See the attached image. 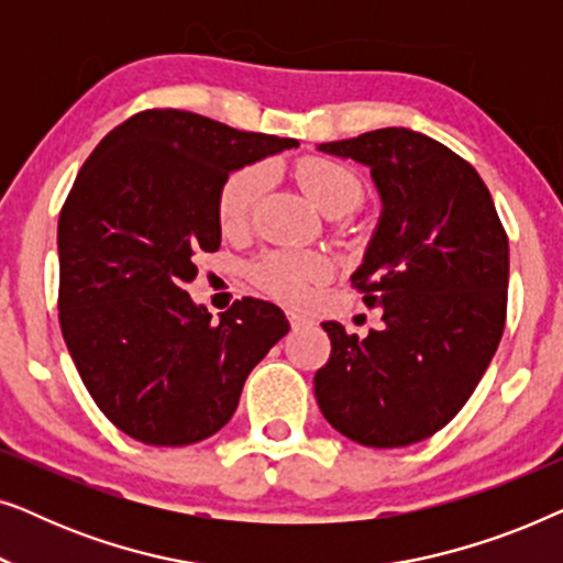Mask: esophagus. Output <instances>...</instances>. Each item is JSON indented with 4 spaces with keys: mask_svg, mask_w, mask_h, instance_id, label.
Instances as JSON below:
<instances>
[{
    "mask_svg": "<svg viewBox=\"0 0 563 563\" xmlns=\"http://www.w3.org/2000/svg\"><path fill=\"white\" fill-rule=\"evenodd\" d=\"M287 318H289L291 330H302V328L312 325V320L305 318V314H299V312H287Z\"/></svg>",
    "mask_w": 563,
    "mask_h": 563,
    "instance_id": "34e87169",
    "label": "esophagus"
}]
</instances>
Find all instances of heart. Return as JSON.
<instances>
[{
	"label": "heart",
	"instance_id": "1",
	"mask_svg": "<svg viewBox=\"0 0 563 563\" xmlns=\"http://www.w3.org/2000/svg\"><path fill=\"white\" fill-rule=\"evenodd\" d=\"M295 176L305 195L312 199L322 214H349L364 197L361 179L349 166L335 164L330 158H302L295 168ZM266 184V172L261 166H245L230 174L220 189L218 214L220 225L241 230L251 218L253 205L261 197ZM253 276L261 287L284 299H302L310 284L325 279L328 261L320 253H266L253 266Z\"/></svg>",
	"mask_w": 563,
	"mask_h": 563
}]
</instances>
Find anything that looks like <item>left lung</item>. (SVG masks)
Masks as SVG:
<instances>
[{"label":"left lung","mask_w":563,"mask_h":563,"mask_svg":"<svg viewBox=\"0 0 563 563\" xmlns=\"http://www.w3.org/2000/svg\"><path fill=\"white\" fill-rule=\"evenodd\" d=\"M320 153L372 172L379 222L351 282L382 330L322 322L333 351L314 397L338 433L399 449L441 430L487 372L505 330L510 245L472 164L410 128H382Z\"/></svg>","instance_id":"obj_1"}]
</instances>
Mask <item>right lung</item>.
<instances>
[{
	"mask_svg": "<svg viewBox=\"0 0 563 563\" xmlns=\"http://www.w3.org/2000/svg\"><path fill=\"white\" fill-rule=\"evenodd\" d=\"M184 110L137 112L102 137L58 220V318L81 382L122 433L205 441L233 418L284 312L243 297L220 320L184 291L220 249L218 199L238 168L297 148Z\"/></svg>",
	"mask_w": 563,
	"mask_h": 563,
	"instance_id": "1",
	"label": "right lung"
}]
</instances>
